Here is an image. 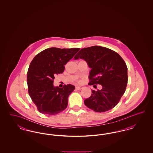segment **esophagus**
Returning a JSON list of instances; mask_svg holds the SVG:
<instances>
[{"mask_svg": "<svg viewBox=\"0 0 153 153\" xmlns=\"http://www.w3.org/2000/svg\"><path fill=\"white\" fill-rule=\"evenodd\" d=\"M83 88L82 87H81V86H76V89H77V90H81V89H82Z\"/></svg>", "mask_w": 153, "mask_h": 153, "instance_id": "1", "label": "esophagus"}]
</instances>
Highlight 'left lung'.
I'll return each instance as SVG.
<instances>
[{
  "instance_id": "1",
  "label": "left lung",
  "mask_w": 153,
  "mask_h": 153,
  "mask_svg": "<svg viewBox=\"0 0 153 153\" xmlns=\"http://www.w3.org/2000/svg\"><path fill=\"white\" fill-rule=\"evenodd\" d=\"M74 58L84 59L92 69L88 84L102 86L101 90L92 91L91 96L84 100L85 105L97 112L115 107L127 84V67L123 59L117 52L99 46L83 48Z\"/></svg>"
}]
</instances>
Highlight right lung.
Listing matches in <instances>:
<instances>
[{
	"label": "right lung",
	"instance_id": "add662e5",
	"mask_svg": "<svg viewBox=\"0 0 153 153\" xmlns=\"http://www.w3.org/2000/svg\"><path fill=\"white\" fill-rule=\"evenodd\" d=\"M79 50L51 48L39 53L31 61L27 74L28 92L39 112L56 115L67 107L68 97L75 87L71 84L54 87V76L63 73L64 65Z\"/></svg>",
	"mask_w": 153,
	"mask_h": 153
}]
</instances>
